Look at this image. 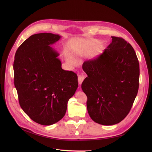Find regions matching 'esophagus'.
I'll return each mask as SVG.
<instances>
[{"label": "esophagus", "mask_w": 152, "mask_h": 152, "mask_svg": "<svg viewBox=\"0 0 152 152\" xmlns=\"http://www.w3.org/2000/svg\"><path fill=\"white\" fill-rule=\"evenodd\" d=\"M83 80H84V76L83 75H79L78 76V82H79V83L80 85L82 84V83L83 81Z\"/></svg>", "instance_id": "1"}]
</instances>
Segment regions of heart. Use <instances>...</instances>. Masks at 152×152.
I'll use <instances>...</instances> for the list:
<instances>
[{
	"instance_id": "1",
	"label": "heart",
	"mask_w": 152,
	"mask_h": 152,
	"mask_svg": "<svg viewBox=\"0 0 152 152\" xmlns=\"http://www.w3.org/2000/svg\"><path fill=\"white\" fill-rule=\"evenodd\" d=\"M68 59L69 60V61L72 63V64H75L76 63V60L72 56H68Z\"/></svg>"
}]
</instances>
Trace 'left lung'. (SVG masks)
Returning a JSON list of instances; mask_svg holds the SVG:
<instances>
[{
    "label": "left lung",
    "mask_w": 152,
    "mask_h": 152,
    "mask_svg": "<svg viewBox=\"0 0 152 152\" xmlns=\"http://www.w3.org/2000/svg\"><path fill=\"white\" fill-rule=\"evenodd\" d=\"M111 37L103 53L82 65L88 76L81 86L88 113L94 121L106 126L127 115L139 88L140 65L134 48L123 38Z\"/></svg>",
    "instance_id": "left-lung-1"
}]
</instances>
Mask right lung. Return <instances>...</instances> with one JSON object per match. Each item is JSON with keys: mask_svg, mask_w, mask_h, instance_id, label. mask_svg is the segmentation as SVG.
I'll return each instance as SVG.
<instances>
[{"mask_svg": "<svg viewBox=\"0 0 152 152\" xmlns=\"http://www.w3.org/2000/svg\"><path fill=\"white\" fill-rule=\"evenodd\" d=\"M60 38L51 33L34 34L15 55L14 85L20 105L41 125L55 124L64 117L78 86L77 75L61 68L59 53L50 46Z\"/></svg>", "mask_w": 152, "mask_h": 152, "instance_id": "1", "label": "right lung"}]
</instances>
